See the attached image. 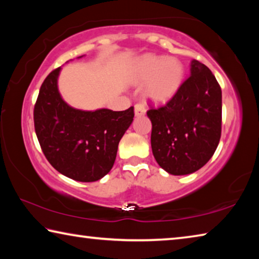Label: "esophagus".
I'll list each match as a JSON object with an SVG mask.
<instances>
[{
    "instance_id": "1",
    "label": "esophagus",
    "mask_w": 259,
    "mask_h": 259,
    "mask_svg": "<svg viewBox=\"0 0 259 259\" xmlns=\"http://www.w3.org/2000/svg\"><path fill=\"white\" fill-rule=\"evenodd\" d=\"M145 112H146V108H145V106H144L143 104L138 103V104L135 105V114H136V115H137V116L144 115V114H145Z\"/></svg>"
}]
</instances>
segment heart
<instances>
[{"label":"heart","instance_id":"b5f03b06","mask_svg":"<svg viewBox=\"0 0 259 259\" xmlns=\"http://www.w3.org/2000/svg\"><path fill=\"white\" fill-rule=\"evenodd\" d=\"M183 63L175 57L145 55L136 61L134 80L146 83L145 96L155 103H165L177 94L183 84Z\"/></svg>","mask_w":259,"mask_h":259}]
</instances>
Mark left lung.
<instances>
[{"label": "left lung", "mask_w": 259, "mask_h": 259, "mask_svg": "<svg viewBox=\"0 0 259 259\" xmlns=\"http://www.w3.org/2000/svg\"><path fill=\"white\" fill-rule=\"evenodd\" d=\"M151 145L166 172H195L211 159L222 134V89L211 71L192 60L191 75L159 108L151 107Z\"/></svg>", "instance_id": "8db88e82"}]
</instances>
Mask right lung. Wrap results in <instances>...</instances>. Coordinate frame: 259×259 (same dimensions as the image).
<instances>
[{
	"instance_id": "1",
	"label": "right lung",
	"mask_w": 259,
	"mask_h": 259,
	"mask_svg": "<svg viewBox=\"0 0 259 259\" xmlns=\"http://www.w3.org/2000/svg\"><path fill=\"white\" fill-rule=\"evenodd\" d=\"M60 69L42 83L34 106L35 133L57 171L77 182L99 181L111 171L122 136L133 123L134 107L120 112L71 107L58 91Z\"/></svg>"
}]
</instances>
